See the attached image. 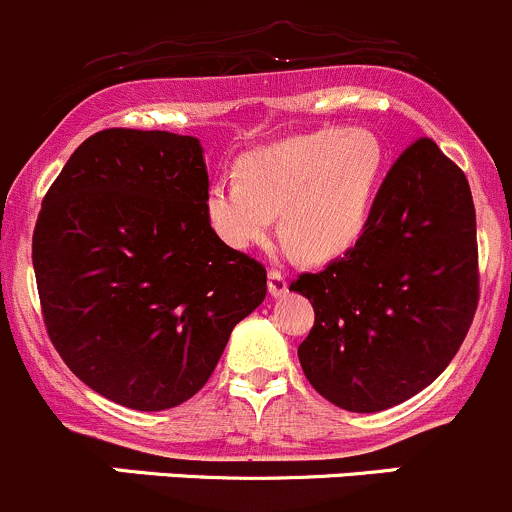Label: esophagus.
<instances>
[{"instance_id": "obj_1", "label": "esophagus", "mask_w": 512, "mask_h": 512, "mask_svg": "<svg viewBox=\"0 0 512 512\" xmlns=\"http://www.w3.org/2000/svg\"><path fill=\"white\" fill-rule=\"evenodd\" d=\"M286 291H288L286 273L278 271V268H271V271H268V293H271V296H283Z\"/></svg>"}]
</instances>
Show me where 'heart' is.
<instances>
[{"mask_svg": "<svg viewBox=\"0 0 512 512\" xmlns=\"http://www.w3.org/2000/svg\"><path fill=\"white\" fill-rule=\"evenodd\" d=\"M386 151L363 126L321 129L241 156L239 176L206 191V216L234 249L281 234L313 261L343 256L371 224Z\"/></svg>", "mask_w": 512, "mask_h": 512, "instance_id": "1", "label": "heart"}]
</instances>
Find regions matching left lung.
Masks as SVG:
<instances>
[{
    "mask_svg": "<svg viewBox=\"0 0 512 512\" xmlns=\"http://www.w3.org/2000/svg\"><path fill=\"white\" fill-rule=\"evenodd\" d=\"M291 291L316 311L298 361L326 401L376 413L421 393L458 353L480 298L475 206L458 164L428 136L413 141L361 241Z\"/></svg>",
    "mask_w": 512,
    "mask_h": 512,
    "instance_id": "1",
    "label": "left lung"
}]
</instances>
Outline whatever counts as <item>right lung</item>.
<instances>
[{
  "instance_id": "obj_1",
  "label": "right lung",
  "mask_w": 512,
  "mask_h": 512,
  "mask_svg": "<svg viewBox=\"0 0 512 512\" xmlns=\"http://www.w3.org/2000/svg\"><path fill=\"white\" fill-rule=\"evenodd\" d=\"M206 191L199 139L104 129L44 196L32 261L49 341L119 406L166 411L196 396L266 298V268L216 236Z\"/></svg>"
}]
</instances>
